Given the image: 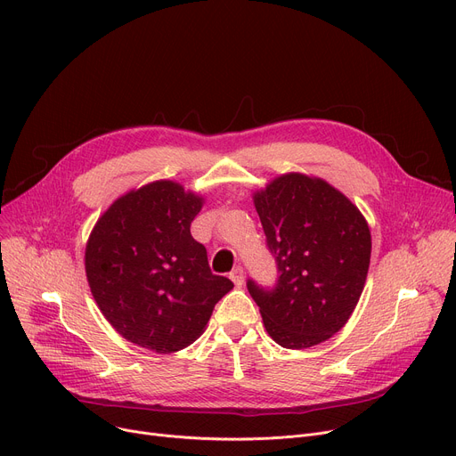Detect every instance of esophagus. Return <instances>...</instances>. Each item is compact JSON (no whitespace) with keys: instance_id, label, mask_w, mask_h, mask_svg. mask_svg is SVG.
Returning <instances> with one entry per match:
<instances>
[{"instance_id":"34e87169","label":"esophagus","mask_w":456,"mask_h":456,"mask_svg":"<svg viewBox=\"0 0 456 456\" xmlns=\"http://www.w3.org/2000/svg\"><path fill=\"white\" fill-rule=\"evenodd\" d=\"M231 281L236 284V286H242L244 284V270L240 266H236L231 273H229Z\"/></svg>"}]
</instances>
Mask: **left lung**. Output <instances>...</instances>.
Returning <instances> with one entry per match:
<instances>
[{"instance_id":"obj_1","label":"left lung","mask_w":456,"mask_h":456,"mask_svg":"<svg viewBox=\"0 0 456 456\" xmlns=\"http://www.w3.org/2000/svg\"><path fill=\"white\" fill-rule=\"evenodd\" d=\"M253 201L279 279L272 290L249 279L248 290L279 346H318L361 299L371 256L368 222L340 190L303 174L273 179Z\"/></svg>"}]
</instances>
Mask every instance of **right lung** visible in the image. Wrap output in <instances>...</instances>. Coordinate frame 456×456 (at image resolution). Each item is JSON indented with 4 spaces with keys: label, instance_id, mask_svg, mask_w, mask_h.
<instances>
[{
    "label": "right lung",
    "instance_id": "1",
    "mask_svg": "<svg viewBox=\"0 0 456 456\" xmlns=\"http://www.w3.org/2000/svg\"><path fill=\"white\" fill-rule=\"evenodd\" d=\"M203 198L155 181L118 198L94 225L85 270L90 292L122 337L155 353L196 342L231 289L190 234Z\"/></svg>",
    "mask_w": 456,
    "mask_h": 456
}]
</instances>
